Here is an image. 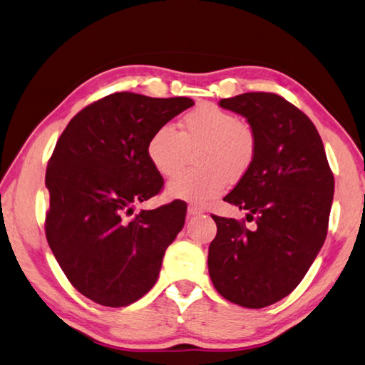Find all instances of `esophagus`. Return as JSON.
I'll list each match as a JSON object with an SVG mask.
<instances>
[{"label": "esophagus", "instance_id": "34e87169", "mask_svg": "<svg viewBox=\"0 0 365 365\" xmlns=\"http://www.w3.org/2000/svg\"><path fill=\"white\" fill-rule=\"evenodd\" d=\"M201 213H204V210L201 209V207H197V205H188V215H190V217L201 215Z\"/></svg>", "mask_w": 365, "mask_h": 365}]
</instances>
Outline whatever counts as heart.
Returning a JSON list of instances; mask_svg holds the SVG:
<instances>
[{
  "label": "heart",
  "instance_id": "heart-1",
  "mask_svg": "<svg viewBox=\"0 0 365 365\" xmlns=\"http://www.w3.org/2000/svg\"><path fill=\"white\" fill-rule=\"evenodd\" d=\"M196 148V166L168 185V195L191 202H205L220 196L231 182L244 177L256 156L252 128L235 113L217 104L202 103L180 120V130L163 125L150 135L147 156L156 173L174 177L187 166Z\"/></svg>",
  "mask_w": 365,
  "mask_h": 365
}]
</instances>
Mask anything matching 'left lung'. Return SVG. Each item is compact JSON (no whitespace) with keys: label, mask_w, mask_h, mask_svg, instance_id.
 <instances>
[{"label":"left lung","mask_w":365,"mask_h":365,"mask_svg":"<svg viewBox=\"0 0 365 365\" xmlns=\"http://www.w3.org/2000/svg\"><path fill=\"white\" fill-rule=\"evenodd\" d=\"M220 106L244 115L255 133L252 168L223 201L247 210L256 227L212 215L209 274L230 302L262 309L301 283L323 247L334 175L315 125L284 98L255 91Z\"/></svg>","instance_id":"left-lung-1"}]
</instances>
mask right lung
<instances>
[{"label": "right lung", "mask_w": 365, "mask_h": 365, "mask_svg": "<svg viewBox=\"0 0 365 365\" xmlns=\"http://www.w3.org/2000/svg\"><path fill=\"white\" fill-rule=\"evenodd\" d=\"M192 104L183 96L113 93L78 112L56 142L46 170V237L71 284L93 302L126 307L158 280L187 204L134 217L133 205L164 183L147 156L150 135Z\"/></svg>", "instance_id": "1"}]
</instances>
